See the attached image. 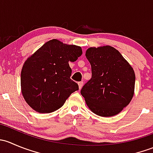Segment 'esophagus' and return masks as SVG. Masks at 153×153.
<instances>
[{"label":"esophagus","mask_w":153,"mask_h":153,"mask_svg":"<svg viewBox=\"0 0 153 153\" xmlns=\"http://www.w3.org/2000/svg\"><path fill=\"white\" fill-rule=\"evenodd\" d=\"M78 87H79V89H81V88H82L83 85H84V82H83V81H80V82L78 83Z\"/></svg>","instance_id":"1"}]
</instances>
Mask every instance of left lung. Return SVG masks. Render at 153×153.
<instances>
[{"label": "left lung", "instance_id": "8db88e82", "mask_svg": "<svg viewBox=\"0 0 153 153\" xmlns=\"http://www.w3.org/2000/svg\"><path fill=\"white\" fill-rule=\"evenodd\" d=\"M86 57L92 69V78L81 90L86 105L99 116L117 115L133 97V68L111 46L89 48Z\"/></svg>", "mask_w": 153, "mask_h": 153}]
</instances>
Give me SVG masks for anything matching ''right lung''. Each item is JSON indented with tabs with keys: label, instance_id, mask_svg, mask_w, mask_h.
<instances>
[{
	"label": "right lung",
	"instance_id": "obj_1",
	"mask_svg": "<svg viewBox=\"0 0 153 153\" xmlns=\"http://www.w3.org/2000/svg\"><path fill=\"white\" fill-rule=\"evenodd\" d=\"M81 55V47L52 39L29 57L21 75V92L28 105L40 113H50L64 105L78 90V84L70 79L69 62Z\"/></svg>",
	"mask_w": 153,
	"mask_h": 153
}]
</instances>
